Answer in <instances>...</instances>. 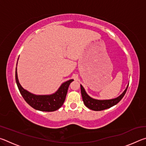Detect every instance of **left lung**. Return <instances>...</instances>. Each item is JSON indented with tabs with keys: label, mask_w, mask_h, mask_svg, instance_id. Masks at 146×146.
<instances>
[{
	"label": "left lung",
	"mask_w": 146,
	"mask_h": 146,
	"mask_svg": "<svg viewBox=\"0 0 146 146\" xmlns=\"http://www.w3.org/2000/svg\"><path fill=\"white\" fill-rule=\"evenodd\" d=\"M128 85H129V84H128ZM128 85L127 86L125 90L123 91V93L117 98L108 100H98L89 96L83 86L80 84L81 95H82L84 104L86 107L93 111H102L111 108L122 100V98L126 93Z\"/></svg>",
	"instance_id": "1"
}]
</instances>
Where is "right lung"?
Instances as JSON below:
<instances>
[{
    "label": "right lung",
    "mask_w": 146,
    "mask_h": 146,
    "mask_svg": "<svg viewBox=\"0 0 146 146\" xmlns=\"http://www.w3.org/2000/svg\"><path fill=\"white\" fill-rule=\"evenodd\" d=\"M19 60V58H18ZM18 63V61H17ZM15 80L19 90L24 99L35 110L41 111H55L58 110L65 101L69 86L73 81L71 79L62 83L57 91L50 95H35L24 89L19 83L17 75V67L15 70Z\"/></svg>",
    "instance_id": "add662e5"
}]
</instances>
